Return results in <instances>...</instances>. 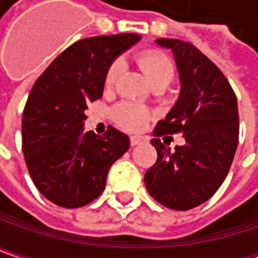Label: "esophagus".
<instances>
[{
  "label": "esophagus",
  "mask_w": 258,
  "mask_h": 258,
  "mask_svg": "<svg viewBox=\"0 0 258 258\" xmlns=\"http://www.w3.org/2000/svg\"><path fill=\"white\" fill-rule=\"evenodd\" d=\"M143 141H144V139L140 137V136H131V137H130V144H131V146H139Z\"/></svg>",
  "instance_id": "1"
}]
</instances>
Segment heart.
I'll return each mask as SVG.
<instances>
[{"instance_id": "b5f03b06", "label": "heart", "mask_w": 258, "mask_h": 258, "mask_svg": "<svg viewBox=\"0 0 258 258\" xmlns=\"http://www.w3.org/2000/svg\"><path fill=\"white\" fill-rule=\"evenodd\" d=\"M137 63L153 88L164 89L173 81V62L162 51H143L137 56ZM121 69H122V64L118 60L109 64L107 73H105V86L107 88H112L117 84L118 78L121 75ZM112 115H114V119L117 121L118 125H121L122 128L134 131V130H139L144 125V122L150 118V112L143 105L124 101L114 108Z\"/></svg>"}]
</instances>
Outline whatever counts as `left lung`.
Here are the masks:
<instances>
[{
  "instance_id": "8db88e82",
  "label": "left lung",
  "mask_w": 258,
  "mask_h": 258,
  "mask_svg": "<svg viewBox=\"0 0 258 258\" xmlns=\"http://www.w3.org/2000/svg\"><path fill=\"white\" fill-rule=\"evenodd\" d=\"M173 53L180 94L159 121L151 144L157 160L144 174L146 187L159 204L176 211L198 207L225 180L238 146V105L224 73L189 41L156 39ZM182 132L183 146L170 152L158 139Z\"/></svg>"
}]
</instances>
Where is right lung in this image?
<instances>
[{
  "instance_id": "obj_1",
  "label": "right lung",
  "mask_w": 258,
  "mask_h": 258,
  "mask_svg": "<svg viewBox=\"0 0 258 258\" xmlns=\"http://www.w3.org/2000/svg\"><path fill=\"white\" fill-rule=\"evenodd\" d=\"M141 37L134 33L79 40L43 72L23 112V153L40 194L63 208L88 205L105 189L109 167L130 147L114 127L84 131L88 102L102 96L105 73Z\"/></svg>"
}]
</instances>
